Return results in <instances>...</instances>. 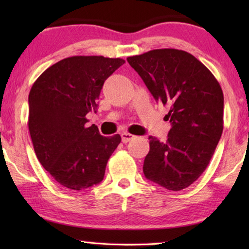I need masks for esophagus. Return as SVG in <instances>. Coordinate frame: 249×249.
<instances>
[{
    "label": "esophagus",
    "mask_w": 249,
    "mask_h": 249,
    "mask_svg": "<svg viewBox=\"0 0 249 249\" xmlns=\"http://www.w3.org/2000/svg\"><path fill=\"white\" fill-rule=\"evenodd\" d=\"M121 136H122V142H130L135 138L134 135L129 134V133H126V132L122 133Z\"/></svg>",
    "instance_id": "34e87169"
}]
</instances>
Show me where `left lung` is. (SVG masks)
<instances>
[{"label": "left lung", "instance_id": "8db88e82", "mask_svg": "<svg viewBox=\"0 0 249 249\" xmlns=\"http://www.w3.org/2000/svg\"><path fill=\"white\" fill-rule=\"evenodd\" d=\"M127 61L155 100L169 108L167 141L149 136L142 171L168 190H182L203 174L221 138L222 88L200 60L183 50L154 49Z\"/></svg>", "mask_w": 249, "mask_h": 249}]
</instances>
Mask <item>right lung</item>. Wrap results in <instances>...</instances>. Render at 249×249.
Listing matches in <instances>:
<instances>
[{
	"instance_id": "add662e5",
	"label": "right lung",
	"mask_w": 249,
	"mask_h": 249,
	"mask_svg": "<svg viewBox=\"0 0 249 249\" xmlns=\"http://www.w3.org/2000/svg\"><path fill=\"white\" fill-rule=\"evenodd\" d=\"M124 62L103 56L69 57L46 69L33 84L28 129L34 150L62 187L80 191L103 180L121 136H102L98 126L88 127L86 116L98 107L105 80Z\"/></svg>"
}]
</instances>
